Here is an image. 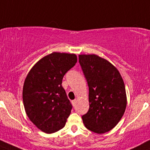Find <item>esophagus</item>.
<instances>
[{
    "mask_svg": "<svg viewBox=\"0 0 150 150\" xmlns=\"http://www.w3.org/2000/svg\"><path fill=\"white\" fill-rule=\"evenodd\" d=\"M76 103H77V100H76V99H75V100H73L72 101V105H73L74 107H75V105H76Z\"/></svg>",
    "mask_w": 150,
    "mask_h": 150,
    "instance_id": "1",
    "label": "esophagus"
}]
</instances>
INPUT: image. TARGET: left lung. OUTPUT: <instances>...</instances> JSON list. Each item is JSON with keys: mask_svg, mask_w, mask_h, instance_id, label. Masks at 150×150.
<instances>
[{"mask_svg": "<svg viewBox=\"0 0 150 150\" xmlns=\"http://www.w3.org/2000/svg\"><path fill=\"white\" fill-rule=\"evenodd\" d=\"M79 63L89 86V109L82 116L85 127L102 134L119 122L127 107L124 81L118 70L96 54H80Z\"/></svg>", "mask_w": 150, "mask_h": 150, "instance_id": "8db88e82", "label": "left lung"}]
</instances>
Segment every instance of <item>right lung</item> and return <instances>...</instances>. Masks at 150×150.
Here are the masks:
<instances>
[{"label":"right lung","mask_w":150,"mask_h":150,"mask_svg":"<svg viewBox=\"0 0 150 150\" xmlns=\"http://www.w3.org/2000/svg\"><path fill=\"white\" fill-rule=\"evenodd\" d=\"M76 63L75 54L53 52L38 61L25 79V111L30 121L45 133L61 129L70 115L72 106L62 80Z\"/></svg>","instance_id":"right-lung-1"}]
</instances>
